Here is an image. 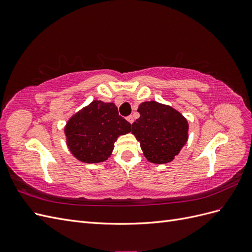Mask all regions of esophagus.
I'll return each mask as SVG.
<instances>
[{
  "label": "esophagus",
  "instance_id": "1",
  "mask_svg": "<svg viewBox=\"0 0 252 252\" xmlns=\"http://www.w3.org/2000/svg\"><path fill=\"white\" fill-rule=\"evenodd\" d=\"M127 121H128L130 124H132L133 122H134V118H133L132 116H129V117H127Z\"/></svg>",
  "mask_w": 252,
  "mask_h": 252
}]
</instances>
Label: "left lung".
<instances>
[{"mask_svg": "<svg viewBox=\"0 0 252 252\" xmlns=\"http://www.w3.org/2000/svg\"><path fill=\"white\" fill-rule=\"evenodd\" d=\"M140 118L131 132L140 142L143 154L155 164L169 163L188 140V122L168 105L155 101L139 106Z\"/></svg>", "mask_w": 252, "mask_h": 252, "instance_id": "8db88e82", "label": "left lung"}]
</instances>
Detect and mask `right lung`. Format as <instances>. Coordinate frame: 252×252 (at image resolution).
Wrapping results in <instances>:
<instances>
[{"label": "right lung", "mask_w": 252, "mask_h": 252, "mask_svg": "<svg viewBox=\"0 0 252 252\" xmlns=\"http://www.w3.org/2000/svg\"><path fill=\"white\" fill-rule=\"evenodd\" d=\"M131 131V124L119 116L117 106L102 101L91 102L67 122V146L84 163L107 159L120 135Z\"/></svg>", "instance_id": "right-lung-1"}]
</instances>
